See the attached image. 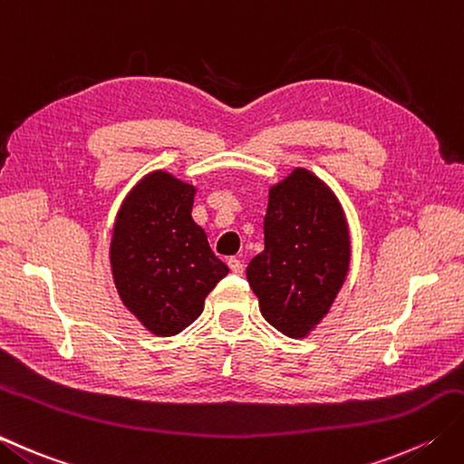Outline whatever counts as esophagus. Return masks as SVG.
I'll use <instances>...</instances> for the list:
<instances>
[{
  "label": "esophagus",
  "mask_w": 464,
  "mask_h": 464,
  "mask_svg": "<svg viewBox=\"0 0 464 464\" xmlns=\"http://www.w3.org/2000/svg\"><path fill=\"white\" fill-rule=\"evenodd\" d=\"M227 263H229V269L233 271L235 276H241V274H243V261H241V259H237V257H231V259L227 261Z\"/></svg>",
  "instance_id": "esophagus-1"
}]
</instances>
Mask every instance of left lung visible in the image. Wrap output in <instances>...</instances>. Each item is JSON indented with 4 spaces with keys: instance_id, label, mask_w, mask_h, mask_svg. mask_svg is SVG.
Instances as JSON below:
<instances>
[{
    "instance_id": "1",
    "label": "left lung",
    "mask_w": 464,
    "mask_h": 464,
    "mask_svg": "<svg viewBox=\"0 0 464 464\" xmlns=\"http://www.w3.org/2000/svg\"><path fill=\"white\" fill-rule=\"evenodd\" d=\"M266 249L247 266V281L267 324L304 338L328 314L350 263L342 208L320 179L295 169L269 190Z\"/></svg>"
}]
</instances>
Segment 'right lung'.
Listing matches in <instances>:
<instances>
[{"label": "right lung", "instance_id": "obj_1", "mask_svg": "<svg viewBox=\"0 0 464 464\" xmlns=\"http://www.w3.org/2000/svg\"><path fill=\"white\" fill-rule=\"evenodd\" d=\"M193 195V187L157 170L130 190L114 225L116 289L157 335H175L193 324L208 292L229 274L190 219Z\"/></svg>", "mask_w": 464, "mask_h": 464}]
</instances>
